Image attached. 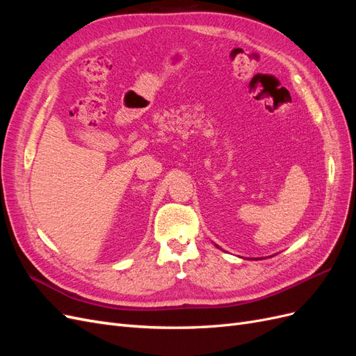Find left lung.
<instances>
[{"label":"left lung","mask_w":356,"mask_h":356,"mask_svg":"<svg viewBox=\"0 0 356 356\" xmlns=\"http://www.w3.org/2000/svg\"><path fill=\"white\" fill-rule=\"evenodd\" d=\"M217 248H220V246H217Z\"/></svg>","instance_id":"obj_1"}]
</instances>
